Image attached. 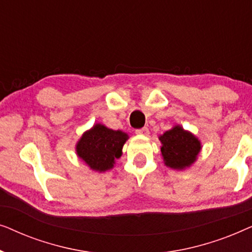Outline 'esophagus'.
Listing matches in <instances>:
<instances>
[{"mask_svg":"<svg viewBox=\"0 0 252 252\" xmlns=\"http://www.w3.org/2000/svg\"><path fill=\"white\" fill-rule=\"evenodd\" d=\"M135 133L140 134V135H148L149 134V129H148V127H142V128L135 129Z\"/></svg>","mask_w":252,"mask_h":252,"instance_id":"obj_1","label":"esophagus"}]
</instances>
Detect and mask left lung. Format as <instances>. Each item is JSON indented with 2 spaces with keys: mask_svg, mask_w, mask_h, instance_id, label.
<instances>
[{
  "mask_svg": "<svg viewBox=\"0 0 252 252\" xmlns=\"http://www.w3.org/2000/svg\"><path fill=\"white\" fill-rule=\"evenodd\" d=\"M164 161L167 166L181 170L192 164L201 150V143L191 133L175 126L159 137Z\"/></svg>",
  "mask_w": 252,
  "mask_h": 252,
  "instance_id": "1",
  "label": "left lung"
}]
</instances>
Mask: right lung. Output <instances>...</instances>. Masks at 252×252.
I'll list each match as a JSON object with an SVG mask.
<instances>
[{
    "label": "right lung",
    "mask_w": 252,
    "mask_h": 252,
    "mask_svg": "<svg viewBox=\"0 0 252 252\" xmlns=\"http://www.w3.org/2000/svg\"><path fill=\"white\" fill-rule=\"evenodd\" d=\"M127 139V134L122 130H112L97 124L82 135L77 144V154L93 170L104 172L112 168L115 160L122 156Z\"/></svg>",
    "instance_id": "1"
}]
</instances>
